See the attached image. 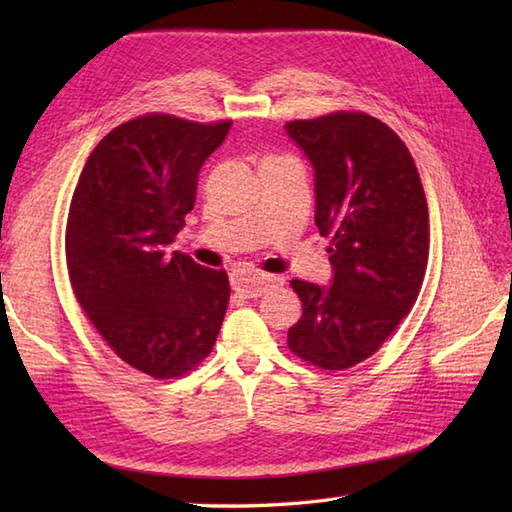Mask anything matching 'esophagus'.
Segmentation results:
<instances>
[{
  "mask_svg": "<svg viewBox=\"0 0 512 512\" xmlns=\"http://www.w3.org/2000/svg\"><path fill=\"white\" fill-rule=\"evenodd\" d=\"M279 284L281 277L275 275H235L233 279V288L246 299L262 297L268 288H275Z\"/></svg>",
  "mask_w": 512,
  "mask_h": 512,
  "instance_id": "34e87169",
  "label": "esophagus"
}]
</instances>
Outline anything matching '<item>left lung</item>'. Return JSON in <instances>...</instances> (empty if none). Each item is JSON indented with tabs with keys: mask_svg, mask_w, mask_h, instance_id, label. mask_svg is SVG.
<instances>
[{
	"mask_svg": "<svg viewBox=\"0 0 512 512\" xmlns=\"http://www.w3.org/2000/svg\"><path fill=\"white\" fill-rule=\"evenodd\" d=\"M286 132L314 169V224L332 239L330 286L290 281L303 314L288 345L310 365L347 369L372 356L418 299L427 198L409 149L374 116L334 112Z\"/></svg>",
	"mask_w": 512,
	"mask_h": 512,
	"instance_id": "left-lung-1",
	"label": "left lung"
}]
</instances>
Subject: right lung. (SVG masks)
I'll return each instance as SVG.
<instances>
[{"mask_svg": "<svg viewBox=\"0 0 512 512\" xmlns=\"http://www.w3.org/2000/svg\"><path fill=\"white\" fill-rule=\"evenodd\" d=\"M228 129L231 121L138 116L96 145L72 195L65 259L74 295L107 345L154 378L191 372L222 328L226 273L169 244Z\"/></svg>", "mask_w": 512, "mask_h": 512, "instance_id": "obj_1", "label": "right lung"}]
</instances>
